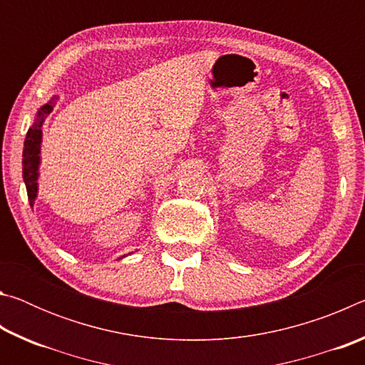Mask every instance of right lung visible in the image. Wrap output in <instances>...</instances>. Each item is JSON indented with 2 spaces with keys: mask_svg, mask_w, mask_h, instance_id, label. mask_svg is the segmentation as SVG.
Masks as SVG:
<instances>
[{
  "mask_svg": "<svg viewBox=\"0 0 365 365\" xmlns=\"http://www.w3.org/2000/svg\"><path fill=\"white\" fill-rule=\"evenodd\" d=\"M54 98H51V101L43 104V106L38 109V113H36V117H35V122L32 123V127L29 128L26 141H24L22 175H24V182H26L30 206L32 207L35 205V197H36V195H38V175H40L38 168H40L41 135H43L41 128H43V123H45V119L48 117V114L53 110Z\"/></svg>",
  "mask_w": 365,
  "mask_h": 365,
  "instance_id": "obj_1",
  "label": "right lung"
}]
</instances>
